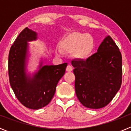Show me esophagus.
I'll return each instance as SVG.
<instances>
[{"label": "esophagus", "mask_w": 131, "mask_h": 131, "mask_svg": "<svg viewBox=\"0 0 131 131\" xmlns=\"http://www.w3.org/2000/svg\"><path fill=\"white\" fill-rule=\"evenodd\" d=\"M72 70H73L72 66H70V65H68L66 68V71H68V72H70V71H71Z\"/></svg>", "instance_id": "obj_1"}]
</instances>
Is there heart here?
Segmentation results:
<instances>
[{
  "label": "heart",
  "mask_w": 131,
  "mask_h": 131,
  "mask_svg": "<svg viewBox=\"0 0 131 131\" xmlns=\"http://www.w3.org/2000/svg\"><path fill=\"white\" fill-rule=\"evenodd\" d=\"M94 48V39L91 35L74 32L65 39L62 44L63 51L73 53L75 58L80 60H85L90 57ZM58 54H61L60 51Z\"/></svg>",
  "instance_id": "obj_1"
}]
</instances>
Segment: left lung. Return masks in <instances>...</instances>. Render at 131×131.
<instances>
[{
	"mask_svg": "<svg viewBox=\"0 0 131 131\" xmlns=\"http://www.w3.org/2000/svg\"><path fill=\"white\" fill-rule=\"evenodd\" d=\"M71 64L80 102L91 109L107 106L122 83V56L110 36L105 38L96 53L86 60H72Z\"/></svg>",
	"mask_w": 131,
	"mask_h": 131,
	"instance_id": "8db88e82",
	"label": "left lung"
}]
</instances>
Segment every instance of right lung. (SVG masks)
Here are the masks:
<instances>
[{"instance_id": "add662e5", "label": "right lung", "mask_w": 131, "mask_h": 131, "mask_svg": "<svg viewBox=\"0 0 131 131\" xmlns=\"http://www.w3.org/2000/svg\"><path fill=\"white\" fill-rule=\"evenodd\" d=\"M37 39L36 32L27 27L18 35L11 47L8 56L9 81L16 98L24 106L39 110L48 105L63 77L68 63L57 66H39L33 76L26 73L28 41Z\"/></svg>"}]
</instances>
